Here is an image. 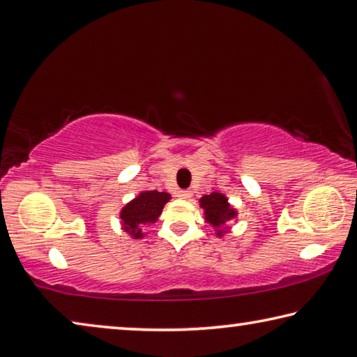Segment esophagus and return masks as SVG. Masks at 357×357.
Returning <instances> with one entry per match:
<instances>
[{
	"instance_id": "1",
	"label": "esophagus",
	"mask_w": 357,
	"mask_h": 357,
	"mask_svg": "<svg viewBox=\"0 0 357 357\" xmlns=\"http://www.w3.org/2000/svg\"><path fill=\"white\" fill-rule=\"evenodd\" d=\"M179 198H190L192 197V190H179L178 192Z\"/></svg>"
}]
</instances>
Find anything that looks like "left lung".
Masks as SVG:
<instances>
[{"instance_id":"left-lung-1","label":"left lung","mask_w":357,"mask_h":357,"mask_svg":"<svg viewBox=\"0 0 357 357\" xmlns=\"http://www.w3.org/2000/svg\"><path fill=\"white\" fill-rule=\"evenodd\" d=\"M202 208H204V214H206V222L209 225L219 229L222 234L223 229L231 222L234 217H236V211L229 206L227 202V197L222 195V193H211V195H204L202 200Z\"/></svg>"}]
</instances>
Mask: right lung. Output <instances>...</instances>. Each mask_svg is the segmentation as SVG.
I'll list each match as a JSON object with an SVG mask.
<instances>
[{
    "mask_svg": "<svg viewBox=\"0 0 357 357\" xmlns=\"http://www.w3.org/2000/svg\"><path fill=\"white\" fill-rule=\"evenodd\" d=\"M170 198L167 192H142L135 200L126 204L121 211V220L126 231L130 233L135 239L143 238L142 229L153 225L159 219L162 209Z\"/></svg>",
    "mask_w": 357,
    "mask_h": 357,
    "instance_id": "obj_1",
    "label": "right lung"
}]
</instances>
